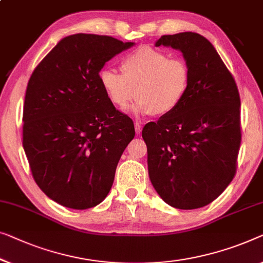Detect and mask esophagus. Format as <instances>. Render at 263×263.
<instances>
[{"label":"esophagus","mask_w":263,"mask_h":263,"mask_svg":"<svg viewBox=\"0 0 263 263\" xmlns=\"http://www.w3.org/2000/svg\"><path fill=\"white\" fill-rule=\"evenodd\" d=\"M142 132V127H141L140 123H135V133L136 134H140Z\"/></svg>","instance_id":"obj_1"}]
</instances>
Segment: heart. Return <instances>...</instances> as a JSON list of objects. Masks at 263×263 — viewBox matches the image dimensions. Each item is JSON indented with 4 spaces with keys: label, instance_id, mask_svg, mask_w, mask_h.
I'll return each instance as SVG.
<instances>
[{
    "label": "heart",
    "instance_id": "b5f03b06",
    "mask_svg": "<svg viewBox=\"0 0 263 263\" xmlns=\"http://www.w3.org/2000/svg\"><path fill=\"white\" fill-rule=\"evenodd\" d=\"M121 72L104 68L98 79L115 108L124 111L136 96L135 112L166 117L181 105L191 85L187 62L160 49L142 46L125 55Z\"/></svg>",
    "mask_w": 263,
    "mask_h": 263
}]
</instances>
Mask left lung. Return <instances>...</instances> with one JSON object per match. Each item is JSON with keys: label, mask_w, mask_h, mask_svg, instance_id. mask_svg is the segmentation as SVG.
Returning <instances> with one entry per match:
<instances>
[{"label": "left lung", "mask_w": 263, "mask_h": 263, "mask_svg": "<svg viewBox=\"0 0 263 263\" xmlns=\"http://www.w3.org/2000/svg\"><path fill=\"white\" fill-rule=\"evenodd\" d=\"M161 45L182 53L191 85L176 111L144 125L148 173L167 204L192 210L214 201L235 177L241 100L233 74L203 35H162L155 46Z\"/></svg>", "instance_id": "8db88e82"}]
</instances>
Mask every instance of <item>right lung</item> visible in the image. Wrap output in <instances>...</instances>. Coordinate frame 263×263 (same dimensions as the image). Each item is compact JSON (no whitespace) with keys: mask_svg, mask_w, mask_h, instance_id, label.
<instances>
[{"mask_svg":"<svg viewBox=\"0 0 263 263\" xmlns=\"http://www.w3.org/2000/svg\"><path fill=\"white\" fill-rule=\"evenodd\" d=\"M134 43L73 34L57 44L30 76L24 104L22 144L32 176L52 200L84 210L104 200L134 123L116 110L100 71Z\"/></svg>","mask_w":263,"mask_h":263,"instance_id":"add662e5","label":"right lung"}]
</instances>
